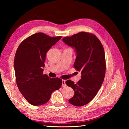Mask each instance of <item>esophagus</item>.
I'll return each mask as SVG.
<instances>
[{"label":"esophagus","instance_id":"esophagus-1","mask_svg":"<svg viewBox=\"0 0 129 129\" xmlns=\"http://www.w3.org/2000/svg\"><path fill=\"white\" fill-rule=\"evenodd\" d=\"M65 82L66 80H62V86L63 87H66V83H65Z\"/></svg>","mask_w":129,"mask_h":129}]
</instances>
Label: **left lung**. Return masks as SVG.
<instances>
[{"instance_id":"1","label":"left lung","mask_w":129,"mask_h":129,"mask_svg":"<svg viewBox=\"0 0 129 129\" xmlns=\"http://www.w3.org/2000/svg\"><path fill=\"white\" fill-rule=\"evenodd\" d=\"M63 41L75 48L77 55L74 67L82 74L76 84L70 79L65 82L74 91L69 101L74 106H83L96 96L103 83L106 73L104 47L95 35L86 32L65 37Z\"/></svg>"}]
</instances>
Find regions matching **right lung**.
Listing matches in <instances>:
<instances>
[{
	"mask_svg": "<svg viewBox=\"0 0 129 129\" xmlns=\"http://www.w3.org/2000/svg\"><path fill=\"white\" fill-rule=\"evenodd\" d=\"M62 37H51L41 32L24 40L18 46L14 60L19 90L31 105L46 104L52 93L60 88L62 80L43 74L46 54Z\"/></svg>",
	"mask_w": 129,
	"mask_h": 129,
	"instance_id": "obj_1",
	"label": "right lung"
}]
</instances>
